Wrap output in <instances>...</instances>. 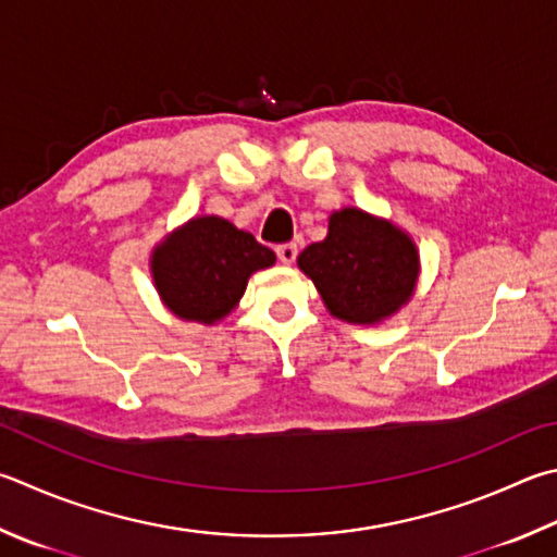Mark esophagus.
Segmentation results:
<instances>
[{"label": "esophagus", "mask_w": 557, "mask_h": 557, "mask_svg": "<svg viewBox=\"0 0 557 557\" xmlns=\"http://www.w3.org/2000/svg\"><path fill=\"white\" fill-rule=\"evenodd\" d=\"M277 258L285 262V265H292L297 260V246L295 244H282L277 246Z\"/></svg>", "instance_id": "obj_1"}]
</instances>
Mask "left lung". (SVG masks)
<instances>
[{"label": "left lung", "instance_id": "left-lung-1", "mask_svg": "<svg viewBox=\"0 0 557 557\" xmlns=\"http://www.w3.org/2000/svg\"><path fill=\"white\" fill-rule=\"evenodd\" d=\"M299 270L317 285L331 317L375 326L413 297L419 250L387 219L346 207L329 216V234L299 252Z\"/></svg>", "mask_w": 557, "mask_h": 557}]
</instances>
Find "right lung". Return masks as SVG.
Returning a JSON list of instances; mask_svg holds the SVG:
<instances>
[{
	"label": "right lung",
	"mask_w": 557,
	"mask_h": 557,
	"mask_svg": "<svg viewBox=\"0 0 557 557\" xmlns=\"http://www.w3.org/2000/svg\"><path fill=\"white\" fill-rule=\"evenodd\" d=\"M275 265V252L221 216H195L150 252V272L163 305L197 323L236 309L252 272Z\"/></svg>",
	"instance_id": "1"
}]
</instances>
